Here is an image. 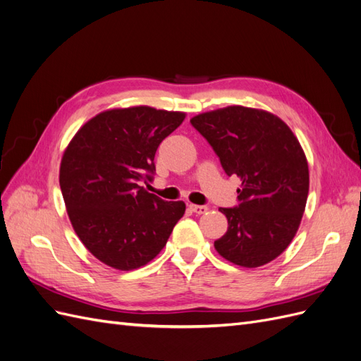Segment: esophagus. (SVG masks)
Listing matches in <instances>:
<instances>
[{
    "label": "esophagus",
    "mask_w": 361,
    "mask_h": 361,
    "mask_svg": "<svg viewBox=\"0 0 361 361\" xmlns=\"http://www.w3.org/2000/svg\"><path fill=\"white\" fill-rule=\"evenodd\" d=\"M188 207H190L191 212L197 214V215L204 214L207 211V206H204V204H188Z\"/></svg>",
    "instance_id": "34e87169"
}]
</instances>
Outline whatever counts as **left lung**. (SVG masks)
<instances>
[{"label":"left lung","mask_w":361,"mask_h":361,"mask_svg":"<svg viewBox=\"0 0 361 361\" xmlns=\"http://www.w3.org/2000/svg\"><path fill=\"white\" fill-rule=\"evenodd\" d=\"M227 176L241 179L238 204L220 207L227 232L215 250L235 265L257 268L280 256L298 231L309 194V166L297 137L277 116L227 106L191 118Z\"/></svg>","instance_id":"8db88e82"}]
</instances>
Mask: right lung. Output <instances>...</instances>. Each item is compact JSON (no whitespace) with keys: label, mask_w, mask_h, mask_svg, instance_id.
Wrapping results in <instances>:
<instances>
[{"label":"right lung","mask_w":361,"mask_h":361,"mask_svg":"<svg viewBox=\"0 0 361 361\" xmlns=\"http://www.w3.org/2000/svg\"><path fill=\"white\" fill-rule=\"evenodd\" d=\"M183 113L133 106L89 120L64 150L60 188L73 231L90 253L116 269L146 265L185 214L140 187L152 180L161 141Z\"/></svg>","instance_id":"1"}]
</instances>
